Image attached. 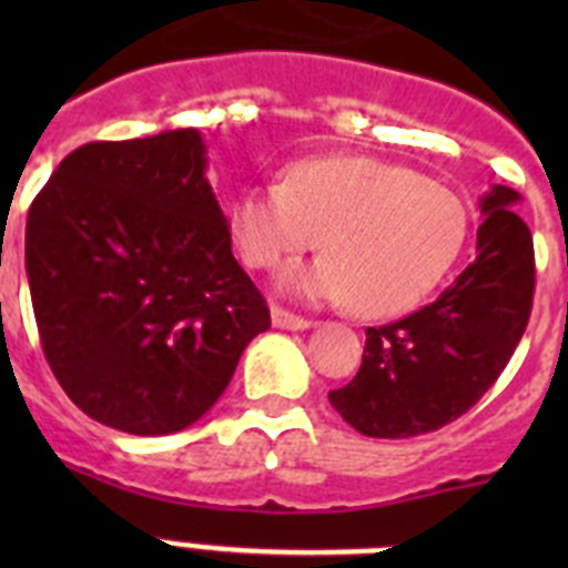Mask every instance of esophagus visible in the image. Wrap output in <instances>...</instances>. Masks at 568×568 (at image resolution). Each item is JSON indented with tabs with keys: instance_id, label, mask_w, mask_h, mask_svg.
Instances as JSON below:
<instances>
[{
	"instance_id": "obj_1",
	"label": "esophagus",
	"mask_w": 568,
	"mask_h": 568,
	"mask_svg": "<svg viewBox=\"0 0 568 568\" xmlns=\"http://www.w3.org/2000/svg\"><path fill=\"white\" fill-rule=\"evenodd\" d=\"M270 318H273V327H278V329H307L310 327L307 318H301V315H293L281 307L270 310Z\"/></svg>"
}]
</instances>
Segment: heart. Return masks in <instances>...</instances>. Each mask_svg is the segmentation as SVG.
Segmentation results:
<instances>
[{"mask_svg": "<svg viewBox=\"0 0 568 568\" xmlns=\"http://www.w3.org/2000/svg\"><path fill=\"white\" fill-rule=\"evenodd\" d=\"M241 258L275 270L321 247L327 255L284 273L281 287L307 301H353L384 318L433 293L464 250L469 213L458 193L418 170L373 155H318L287 182L250 184L230 202Z\"/></svg>", "mask_w": 568, "mask_h": 568, "instance_id": "1", "label": "heart"}]
</instances>
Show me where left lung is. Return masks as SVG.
Listing matches in <instances>:
<instances>
[{
    "mask_svg": "<svg viewBox=\"0 0 568 568\" xmlns=\"http://www.w3.org/2000/svg\"><path fill=\"white\" fill-rule=\"evenodd\" d=\"M518 190L480 195L478 258L438 301L395 324L366 329L353 381L329 393L346 424L369 438H415L475 406L509 364L535 293L531 233Z\"/></svg>",
    "mask_w": 568,
    "mask_h": 568,
    "instance_id": "left-lung-1",
    "label": "left lung"
}]
</instances>
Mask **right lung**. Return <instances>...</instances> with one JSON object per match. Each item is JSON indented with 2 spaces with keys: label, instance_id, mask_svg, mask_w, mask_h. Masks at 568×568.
I'll return each instance as SVG.
<instances>
[{
  "label": "right lung",
  "instance_id": "1",
  "mask_svg": "<svg viewBox=\"0 0 568 568\" xmlns=\"http://www.w3.org/2000/svg\"><path fill=\"white\" fill-rule=\"evenodd\" d=\"M24 270L68 398L130 435L187 429L270 310L233 258L199 130L90 142L33 199Z\"/></svg>",
  "mask_w": 568,
  "mask_h": 568
}]
</instances>
